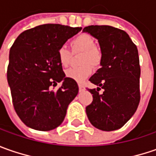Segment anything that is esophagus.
Masks as SVG:
<instances>
[{
	"label": "esophagus",
	"mask_w": 156,
	"mask_h": 156,
	"mask_svg": "<svg viewBox=\"0 0 156 156\" xmlns=\"http://www.w3.org/2000/svg\"><path fill=\"white\" fill-rule=\"evenodd\" d=\"M85 89V87H84V86L83 85H79V90H80V92H81V91H83Z\"/></svg>",
	"instance_id": "1"
}]
</instances>
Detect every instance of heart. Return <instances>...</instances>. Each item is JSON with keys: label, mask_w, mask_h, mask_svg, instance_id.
Instances as JSON below:
<instances>
[{"label": "heart", "mask_w": 156, "mask_h": 156, "mask_svg": "<svg viewBox=\"0 0 156 156\" xmlns=\"http://www.w3.org/2000/svg\"><path fill=\"white\" fill-rule=\"evenodd\" d=\"M95 40L87 34H81L71 41V46L74 52H81V63L83 64L78 68H71L65 72L66 77L81 83L84 81L92 73V68H98L102 60V53L96 47ZM57 57L60 65L66 68L70 63L71 52L65 47L62 46L57 51Z\"/></svg>", "instance_id": "obj_1"}]
</instances>
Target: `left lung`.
I'll use <instances>...</instances> for the list:
<instances>
[{
  "instance_id": "8db88e82",
  "label": "left lung",
  "mask_w": 156,
  "mask_h": 156,
  "mask_svg": "<svg viewBox=\"0 0 156 156\" xmlns=\"http://www.w3.org/2000/svg\"><path fill=\"white\" fill-rule=\"evenodd\" d=\"M99 41L102 53L101 68L89 81L97 88L89 89L93 101L86 107L89 122L96 129H121L138 108L141 99V68L138 49L129 34L108 25L83 28ZM102 88L104 92L99 93Z\"/></svg>"
}]
</instances>
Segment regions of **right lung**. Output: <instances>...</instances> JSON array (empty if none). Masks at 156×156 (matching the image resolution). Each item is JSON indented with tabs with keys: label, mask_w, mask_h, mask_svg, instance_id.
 <instances>
[{
	"label": "right lung",
	"mask_w": 156,
	"mask_h": 156,
	"mask_svg": "<svg viewBox=\"0 0 156 156\" xmlns=\"http://www.w3.org/2000/svg\"><path fill=\"white\" fill-rule=\"evenodd\" d=\"M81 27L43 24L16 38L7 71L17 115L31 129L48 131L62 123L69 103L77 95V82L65 77L57 51ZM62 87L54 90L57 82Z\"/></svg>",
	"instance_id": "add662e5"
}]
</instances>
